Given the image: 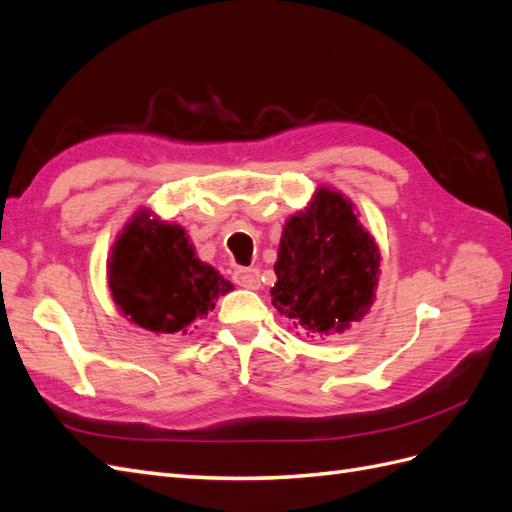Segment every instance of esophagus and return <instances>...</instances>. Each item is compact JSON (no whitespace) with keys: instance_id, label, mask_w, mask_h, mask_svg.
Returning a JSON list of instances; mask_svg holds the SVG:
<instances>
[{"instance_id":"1","label":"esophagus","mask_w":512,"mask_h":512,"mask_svg":"<svg viewBox=\"0 0 512 512\" xmlns=\"http://www.w3.org/2000/svg\"><path fill=\"white\" fill-rule=\"evenodd\" d=\"M232 282L241 288L256 290L260 286V271L254 267H239L232 273Z\"/></svg>"}]
</instances>
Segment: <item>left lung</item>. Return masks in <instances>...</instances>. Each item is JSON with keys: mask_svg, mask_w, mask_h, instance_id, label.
<instances>
[{"mask_svg": "<svg viewBox=\"0 0 512 512\" xmlns=\"http://www.w3.org/2000/svg\"><path fill=\"white\" fill-rule=\"evenodd\" d=\"M378 273V247L352 203L322 188L309 209L284 226L273 305L307 333H339L367 314Z\"/></svg>", "mask_w": 512, "mask_h": 512, "instance_id": "1", "label": "left lung"}]
</instances>
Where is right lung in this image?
<instances>
[{"mask_svg": "<svg viewBox=\"0 0 512 512\" xmlns=\"http://www.w3.org/2000/svg\"><path fill=\"white\" fill-rule=\"evenodd\" d=\"M108 286L119 309L138 327L153 333H185L196 318H205L232 284L200 262L177 224L151 218L134 220L117 239L108 262Z\"/></svg>", "mask_w": 512, "mask_h": 512, "instance_id": "obj_1", "label": "right lung"}]
</instances>
